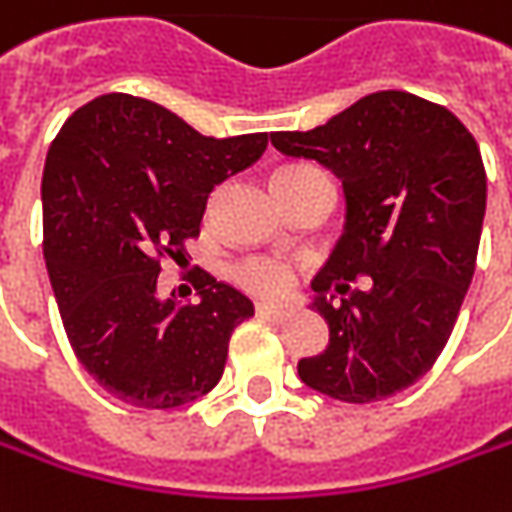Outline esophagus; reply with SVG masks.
<instances>
[{
  "instance_id": "1",
  "label": "esophagus",
  "mask_w": 512,
  "mask_h": 512,
  "mask_svg": "<svg viewBox=\"0 0 512 512\" xmlns=\"http://www.w3.org/2000/svg\"><path fill=\"white\" fill-rule=\"evenodd\" d=\"M256 314H259V317H265V320L282 322L285 317H288V305H276V302H259V305H256Z\"/></svg>"
}]
</instances>
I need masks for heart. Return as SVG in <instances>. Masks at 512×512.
<instances>
[{
  "instance_id": "1",
  "label": "heart",
  "mask_w": 512,
  "mask_h": 512,
  "mask_svg": "<svg viewBox=\"0 0 512 512\" xmlns=\"http://www.w3.org/2000/svg\"><path fill=\"white\" fill-rule=\"evenodd\" d=\"M296 172H311V167H288L282 169L279 175H296ZM236 279L242 282L247 291L262 296L285 294V291H291V285H294V273L285 268L282 262L265 259V256L247 259L242 268L236 270Z\"/></svg>"
}]
</instances>
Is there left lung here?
<instances>
[{
    "instance_id": "1",
    "label": "left lung",
    "mask_w": 512,
    "mask_h": 512,
    "mask_svg": "<svg viewBox=\"0 0 512 512\" xmlns=\"http://www.w3.org/2000/svg\"><path fill=\"white\" fill-rule=\"evenodd\" d=\"M270 143L328 167L345 192V233L311 282L328 348L299 360L302 383L343 403L409 389L444 351L473 282L487 207L478 143L449 109L409 91H374Z\"/></svg>"
}]
</instances>
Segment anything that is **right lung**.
<instances>
[{
	"label": "right lung",
	"mask_w": 512,
	"mask_h": 512,
	"mask_svg": "<svg viewBox=\"0 0 512 512\" xmlns=\"http://www.w3.org/2000/svg\"><path fill=\"white\" fill-rule=\"evenodd\" d=\"M268 149V132L207 138L169 109L103 94L54 138L42 172V253L68 343L117 400L175 409L224 374L253 302L201 273L198 302L158 296L161 259H184L210 192Z\"/></svg>",
	"instance_id": "right-lung-1"
}]
</instances>
